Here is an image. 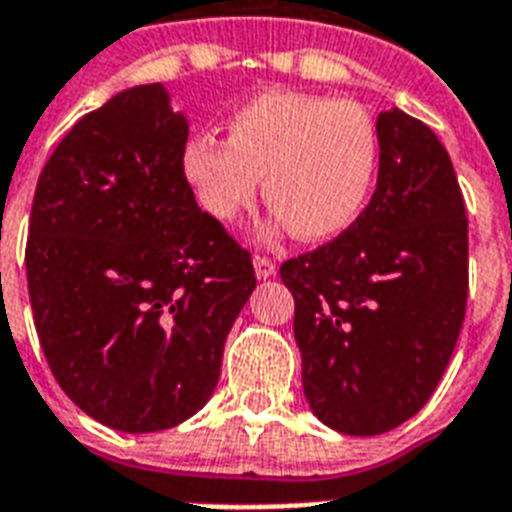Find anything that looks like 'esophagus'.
<instances>
[{"instance_id":"esophagus-1","label":"esophagus","mask_w":512,"mask_h":512,"mask_svg":"<svg viewBox=\"0 0 512 512\" xmlns=\"http://www.w3.org/2000/svg\"><path fill=\"white\" fill-rule=\"evenodd\" d=\"M252 265H255V276L260 278V281H265V278H270V276H276V263H273V260H268V257L255 255Z\"/></svg>"}]
</instances>
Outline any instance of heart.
<instances>
[{"label": "heart", "instance_id": "b5f03b06", "mask_svg": "<svg viewBox=\"0 0 512 512\" xmlns=\"http://www.w3.org/2000/svg\"><path fill=\"white\" fill-rule=\"evenodd\" d=\"M378 168V134L355 102L270 89L228 118V141L191 136L181 173L199 207L234 223L263 194L273 231L292 226L305 242L342 234L360 215Z\"/></svg>", "mask_w": 512, "mask_h": 512}]
</instances>
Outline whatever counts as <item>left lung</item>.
<instances>
[{"mask_svg":"<svg viewBox=\"0 0 512 512\" xmlns=\"http://www.w3.org/2000/svg\"><path fill=\"white\" fill-rule=\"evenodd\" d=\"M376 134L368 207L334 242L281 265L307 405L350 436L397 429L429 402L468 299V218L447 149L397 107Z\"/></svg>","mask_w":512,"mask_h":512,"instance_id":"left-lung-1","label":"left lung"}]
</instances>
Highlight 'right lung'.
<instances>
[{
    "mask_svg": "<svg viewBox=\"0 0 512 512\" xmlns=\"http://www.w3.org/2000/svg\"><path fill=\"white\" fill-rule=\"evenodd\" d=\"M189 120L162 83L120 91L70 128L33 194L26 273L57 384L126 434L202 410L255 270L181 173Z\"/></svg>",
    "mask_w": 512,
    "mask_h": 512,
    "instance_id": "obj_1",
    "label": "right lung"
}]
</instances>
